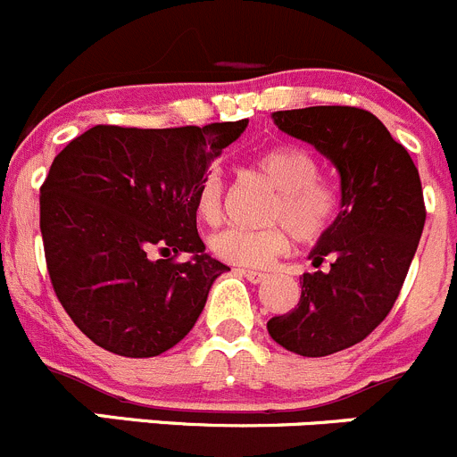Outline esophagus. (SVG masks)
<instances>
[{
  "label": "esophagus",
  "instance_id": "obj_1",
  "mask_svg": "<svg viewBox=\"0 0 457 457\" xmlns=\"http://www.w3.org/2000/svg\"><path fill=\"white\" fill-rule=\"evenodd\" d=\"M238 272H241L243 277L252 283H261V281H265V277H268V274L259 272V270H238Z\"/></svg>",
  "mask_w": 457,
  "mask_h": 457
}]
</instances>
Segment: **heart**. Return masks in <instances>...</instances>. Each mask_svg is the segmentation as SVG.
Instances as JSON below:
<instances>
[{
	"label": "heart",
	"instance_id": "1",
	"mask_svg": "<svg viewBox=\"0 0 457 457\" xmlns=\"http://www.w3.org/2000/svg\"><path fill=\"white\" fill-rule=\"evenodd\" d=\"M254 167L278 189L272 205L274 228H228L212 238L220 261L241 268H265L290 250V232L301 243H314L332 228L339 214V192L319 179V162L296 145H277L256 156ZM196 210L205 223L220 220L223 183L216 171L205 176L196 192Z\"/></svg>",
	"mask_w": 457,
	"mask_h": 457
}]
</instances>
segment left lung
Here are the masks:
<instances>
[{"label": "left lung", "mask_w": 457, "mask_h": 457, "mask_svg": "<svg viewBox=\"0 0 457 457\" xmlns=\"http://www.w3.org/2000/svg\"><path fill=\"white\" fill-rule=\"evenodd\" d=\"M283 134L310 143L339 171L341 210L310 252L295 310L272 317L278 346L326 357L360 344L386 319L411 268L427 210L415 162L386 127L357 106L277 111Z\"/></svg>", "instance_id": "8db88e82"}]
</instances>
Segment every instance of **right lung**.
<instances>
[{
  "mask_svg": "<svg viewBox=\"0 0 457 457\" xmlns=\"http://www.w3.org/2000/svg\"><path fill=\"white\" fill-rule=\"evenodd\" d=\"M245 127L97 125L57 154L39 189L44 254L62 308L93 344L156 357L192 330L229 270L205 254L196 192ZM183 251L190 259L176 262Z\"/></svg>",
  "mask_w": 457,
  "mask_h": 457,
  "instance_id": "obj_1",
  "label": "right lung"
}]
</instances>
